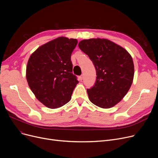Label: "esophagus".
<instances>
[{"mask_svg": "<svg viewBox=\"0 0 158 158\" xmlns=\"http://www.w3.org/2000/svg\"><path fill=\"white\" fill-rule=\"evenodd\" d=\"M79 80H80V81H82V79H83V76H82V75H81V76H79Z\"/></svg>", "mask_w": 158, "mask_h": 158, "instance_id": "34e87169", "label": "esophagus"}]
</instances>
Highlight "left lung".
I'll list each match as a JSON object with an SVG mask.
<instances>
[{"mask_svg": "<svg viewBox=\"0 0 158 158\" xmlns=\"http://www.w3.org/2000/svg\"><path fill=\"white\" fill-rule=\"evenodd\" d=\"M78 45L96 70L95 84L87 89L90 101L102 108H110L122 100L132 85L134 64L131 55L106 39L84 40Z\"/></svg>", "mask_w": 158, "mask_h": 158, "instance_id": "8db88e82", "label": "left lung"}]
</instances>
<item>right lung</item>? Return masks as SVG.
Segmentation results:
<instances>
[{"mask_svg": "<svg viewBox=\"0 0 158 158\" xmlns=\"http://www.w3.org/2000/svg\"><path fill=\"white\" fill-rule=\"evenodd\" d=\"M76 39L60 37L39 47L30 56L26 69L28 85L38 100L49 108L70 101L78 83L73 74L71 55Z\"/></svg>", "mask_w": 158, "mask_h": 158, "instance_id": "add662e5", "label": "right lung"}]
</instances>
